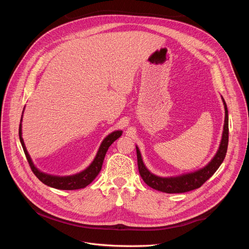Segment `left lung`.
Wrapping results in <instances>:
<instances>
[{
    "mask_svg": "<svg viewBox=\"0 0 249 249\" xmlns=\"http://www.w3.org/2000/svg\"><path fill=\"white\" fill-rule=\"evenodd\" d=\"M225 105V124L224 131L222 136V141L219 147V150L213 160L203 168L196 170L194 172L182 174L174 177H160L153 174L144 164L142 160L141 153L139 148L136 146L137 151V160H138V168L142 178L145 183L156 189L158 191L165 193H184L201 187L210 177L214 174L217 169L220 167L222 162L226 158L229 144V114L228 107L225 99L222 97Z\"/></svg>",
    "mask_w": 249,
    "mask_h": 249,
    "instance_id": "8db88e82",
    "label": "left lung"
}]
</instances>
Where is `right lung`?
<instances>
[{
  "label": "right lung",
  "mask_w": 249,
  "mask_h": 249,
  "mask_svg": "<svg viewBox=\"0 0 249 249\" xmlns=\"http://www.w3.org/2000/svg\"><path fill=\"white\" fill-rule=\"evenodd\" d=\"M21 120H22V116L20 119V124H19V129H18L19 140H20V144L22 146L23 152L25 154V157L27 159V161L30 165L32 172L42 183L46 184L47 186H50V187H53L56 189H60V190H77V189L85 188L89 183H91L95 177L98 175L99 171L101 170L103 160H104V157H105L106 152H107L108 148L111 146V144L114 141H116L122 135V131H114L106 137L102 141V143L98 149V152H97L93 161L90 163V165L88 168H86L82 172L74 174V175H69V176H55V175L44 173L34 166L31 159L26 151L23 139L21 137Z\"/></svg>",
  "instance_id": "right-lung-1"
}]
</instances>
